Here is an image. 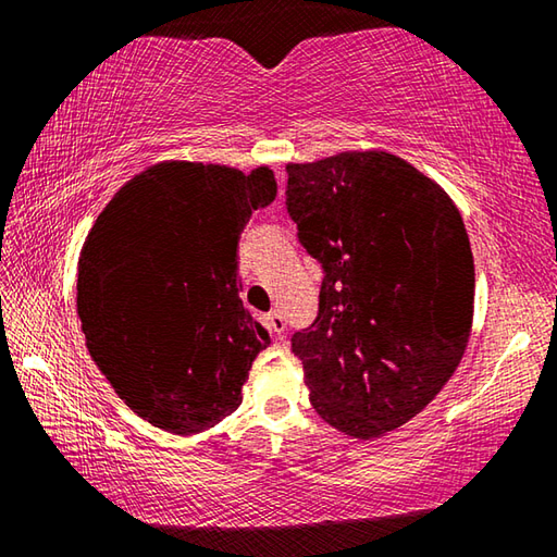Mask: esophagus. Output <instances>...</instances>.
<instances>
[{
	"instance_id": "obj_1",
	"label": "esophagus",
	"mask_w": 557,
	"mask_h": 557,
	"mask_svg": "<svg viewBox=\"0 0 557 557\" xmlns=\"http://www.w3.org/2000/svg\"><path fill=\"white\" fill-rule=\"evenodd\" d=\"M265 322L270 326L272 336H282V332H285V317H282L280 312H270Z\"/></svg>"
}]
</instances>
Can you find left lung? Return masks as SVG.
<instances>
[{"label": "left lung", "instance_id": "1", "mask_svg": "<svg viewBox=\"0 0 557 557\" xmlns=\"http://www.w3.org/2000/svg\"><path fill=\"white\" fill-rule=\"evenodd\" d=\"M287 211L322 262L314 324L292 336L309 400L344 435L414 418L465 356L474 258L445 188L383 149L287 164Z\"/></svg>", "mask_w": 557, "mask_h": 557}]
</instances>
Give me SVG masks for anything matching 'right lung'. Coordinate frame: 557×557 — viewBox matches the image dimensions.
Segmentation results:
<instances>
[{"label": "right lung", "mask_w": 557, "mask_h": 557, "mask_svg": "<svg viewBox=\"0 0 557 557\" xmlns=\"http://www.w3.org/2000/svg\"><path fill=\"white\" fill-rule=\"evenodd\" d=\"M277 196L272 169L159 162L112 196L78 258V317L129 410L196 435L238 410L270 334L240 301L238 238Z\"/></svg>", "instance_id": "1"}]
</instances>
